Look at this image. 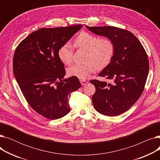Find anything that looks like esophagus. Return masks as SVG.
<instances>
[{
    "instance_id": "esophagus-1",
    "label": "esophagus",
    "mask_w": 160,
    "mask_h": 160,
    "mask_svg": "<svg viewBox=\"0 0 160 160\" xmlns=\"http://www.w3.org/2000/svg\"><path fill=\"white\" fill-rule=\"evenodd\" d=\"M80 82L81 84H82V86H85V85H86L87 83H88V81L84 80H80Z\"/></svg>"
}]
</instances>
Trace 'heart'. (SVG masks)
<instances>
[{"label":"heart","instance_id":"1","mask_svg":"<svg viewBox=\"0 0 160 160\" xmlns=\"http://www.w3.org/2000/svg\"><path fill=\"white\" fill-rule=\"evenodd\" d=\"M74 43L77 47L87 51V62L69 67L67 69V74L70 77L86 80L97 68L104 69L112 60L115 45L110 38H100L92 33L82 32L75 39ZM58 55L63 63L69 65L72 62L73 48L69 42H67L59 48Z\"/></svg>","mask_w":160,"mask_h":160}]
</instances>
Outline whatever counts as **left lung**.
Returning <instances> with one entry per match:
<instances>
[{
	"instance_id": "1",
	"label": "left lung",
	"mask_w": 160,
	"mask_h": 160,
	"mask_svg": "<svg viewBox=\"0 0 160 160\" xmlns=\"http://www.w3.org/2000/svg\"><path fill=\"white\" fill-rule=\"evenodd\" d=\"M86 28L110 38L115 45L112 61L98 74L113 82L90 81L96 89L92 97L93 106L104 115H121L136 102L143 91L149 69L147 53L139 39L128 30L107 26Z\"/></svg>"
}]
</instances>
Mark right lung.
I'll use <instances>...</instances> for the list:
<instances>
[{"mask_svg": "<svg viewBox=\"0 0 160 160\" xmlns=\"http://www.w3.org/2000/svg\"><path fill=\"white\" fill-rule=\"evenodd\" d=\"M82 27L40 28L15 51L14 77L29 105L47 119H58L68 113L69 95L81 87L78 78H64V65L58 52Z\"/></svg>", "mask_w": 160, "mask_h": 160, "instance_id": "add662e5", "label": "right lung"}]
</instances>
